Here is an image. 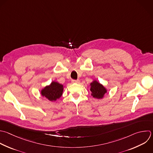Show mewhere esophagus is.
<instances>
[{"instance_id": "obj_1", "label": "esophagus", "mask_w": 153, "mask_h": 153, "mask_svg": "<svg viewBox=\"0 0 153 153\" xmlns=\"http://www.w3.org/2000/svg\"><path fill=\"white\" fill-rule=\"evenodd\" d=\"M72 82L73 83H79V79H76V80H75V79H72Z\"/></svg>"}]
</instances>
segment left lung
I'll list each match as a JSON object with an SVG mask.
<instances>
[{"label": "left lung", "mask_w": 153, "mask_h": 153, "mask_svg": "<svg viewBox=\"0 0 153 153\" xmlns=\"http://www.w3.org/2000/svg\"><path fill=\"white\" fill-rule=\"evenodd\" d=\"M90 85V91H91V95L94 98L101 99L103 97L105 93H106V88L96 81H94L91 83Z\"/></svg>", "instance_id": "obj_1"}]
</instances>
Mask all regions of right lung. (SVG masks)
<instances>
[{"label": "right lung", "mask_w": 153, "mask_h": 153, "mask_svg": "<svg viewBox=\"0 0 153 153\" xmlns=\"http://www.w3.org/2000/svg\"><path fill=\"white\" fill-rule=\"evenodd\" d=\"M63 90V85L57 82H52L50 85L42 90L41 94L50 101H55L61 97Z\"/></svg>", "instance_id": "add662e5"}]
</instances>
